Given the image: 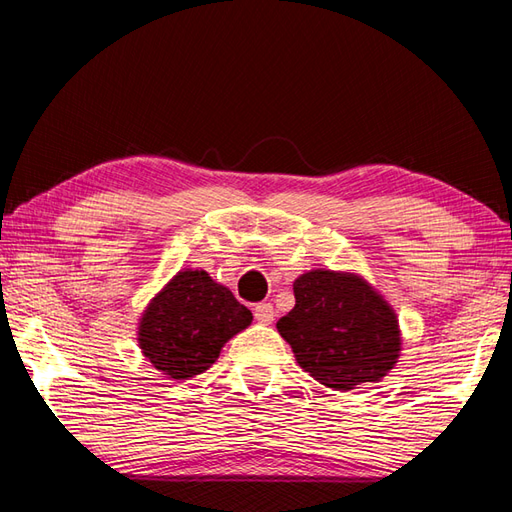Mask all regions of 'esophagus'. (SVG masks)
<instances>
[{
    "instance_id": "obj_1",
    "label": "esophagus",
    "mask_w": 512,
    "mask_h": 512,
    "mask_svg": "<svg viewBox=\"0 0 512 512\" xmlns=\"http://www.w3.org/2000/svg\"><path fill=\"white\" fill-rule=\"evenodd\" d=\"M253 312H255V319L259 323H264V325L273 323V319H275V310H273V306H270V303H257Z\"/></svg>"
}]
</instances>
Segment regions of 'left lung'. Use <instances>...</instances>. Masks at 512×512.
<instances>
[{"label": "left lung", "instance_id": "1", "mask_svg": "<svg viewBox=\"0 0 512 512\" xmlns=\"http://www.w3.org/2000/svg\"><path fill=\"white\" fill-rule=\"evenodd\" d=\"M295 308L277 321L297 363L330 389L376 383L400 354L398 319L356 275L310 270L295 286Z\"/></svg>", "mask_w": 512, "mask_h": 512}]
</instances>
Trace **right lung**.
Masks as SVG:
<instances>
[{"mask_svg": "<svg viewBox=\"0 0 512 512\" xmlns=\"http://www.w3.org/2000/svg\"><path fill=\"white\" fill-rule=\"evenodd\" d=\"M253 314L204 270H182L149 303L138 328L140 350L162 374L187 380L209 369Z\"/></svg>", "mask_w": 512, "mask_h": 512, "instance_id": "1", "label": "right lung"}]
</instances>
